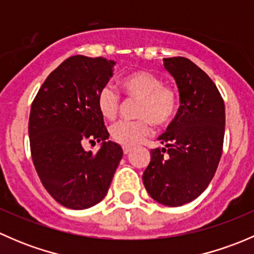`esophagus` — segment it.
Masks as SVG:
<instances>
[{
    "label": "esophagus",
    "mask_w": 254,
    "mask_h": 254,
    "mask_svg": "<svg viewBox=\"0 0 254 254\" xmlns=\"http://www.w3.org/2000/svg\"><path fill=\"white\" fill-rule=\"evenodd\" d=\"M130 151H131V148L130 147H127V146H124V147H123V152H124V155H127Z\"/></svg>",
    "instance_id": "1"
}]
</instances>
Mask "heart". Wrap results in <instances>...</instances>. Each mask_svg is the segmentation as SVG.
Instances as JSON below:
<instances>
[{"label":"heart","instance_id":"heart-1","mask_svg":"<svg viewBox=\"0 0 254 254\" xmlns=\"http://www.w3.org/2000/svg\"><path fill=\"white\" fill-rule=\"evenodd\" d=\"M129 98L140 99L136 108L137 120H123L113 125L111 136L127 147L141 143L152 131L151 123L163 127L172 122L178 111V94L173 87L163 84L157 75L148 71H134L120 81ZM120 96L111 86L102 87L97 94V106L106 119L113 120L119 113Z\"/></svg>","mask_w":254,"mask_h":254}]
</instances>
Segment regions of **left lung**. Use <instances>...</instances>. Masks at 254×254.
I'll return each mask as SVG.
<instances>
[{
  "label": "left lung",
  "mask_w": 254,
  "mask_h": 254,
  "mask_svg": "<svg viewBox=\"0 0 254 254\" xmlns=\"http://www.w3.org/2000/svg\"><path fill=\"white\" fill-rule=\"evenodd\" d=\"M176 79L179 106L176 118L158 140L166 148L151 150L142 175L151 198L181 206L207 188L219 166L225 135V104L211 78L189 59H163Z\"/></svg>",
  "instance_id": "left-lung-1"
}]
</instances>
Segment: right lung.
Wrapping results in <instances>:
<instances>
[{"instance_id":"obj_1","label":"right lung","mask_w":254,"mask_h":254,"mask_svg":"<svg viewBox=\"0 0 254 254\" xmlns=\"http://www.w3.org/2000/svg\"><path fill=\"white\" fill-rule=\"evenodd\" d=\"M114 65L104 58L71 56L48 76L32 103L33 163L48 193L68 209H88L103 200L123 157V148L108 141L97 106ZM86 141L101 142L99 152L84 150Z\"/></svg>"}]
</instances>
